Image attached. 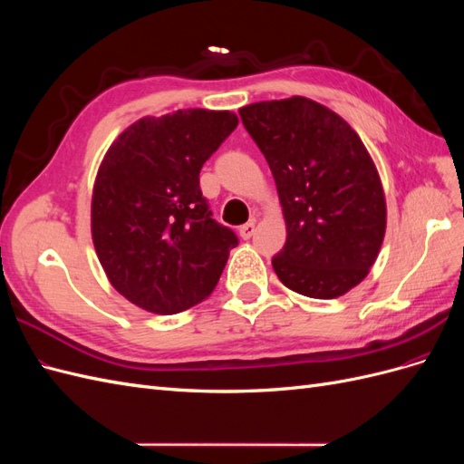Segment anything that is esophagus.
<instances>
[{
	"mask_svg": "<svg viewBox=\"0 0 464 464\" xmlns=\"http://www.w3.org/2000/svg\"><path fill=\"white\" fill-rule=\"evenodd\" d=\"M254 232H256V218H251L249 222L244 224V227H240V236L244 240H249V237L254 236Z\"/></svg>",
	"mask_w": 464,
	"mask_h": 464,
	"instance_id": "1",
	"label": "esophagus"
}]
</instances>
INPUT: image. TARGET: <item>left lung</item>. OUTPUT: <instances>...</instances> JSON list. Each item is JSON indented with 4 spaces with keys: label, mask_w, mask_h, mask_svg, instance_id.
I'll return each instance as SVG.
<instances>
[{
    "label": "left lung",
    "mask_w": 464,
    "mask_h": 464,
    "mask_svg": "<svg viewBox=\"0 0 464 464\" xmlns=\"http://www.w3.org/2000/svg\"><path fill=\"white\" fill-rule=\"evenodd\" d=\"M240 116L269 162L286 222L276 276L307 298L343 296L368 276L387 227L366 145L336 111L305 96L247 104Z\"/></svg>",
    "instance_id": "left-lung-1"
}]
</instances>
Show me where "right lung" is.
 Instances as JSON below:
<instances>
[{"label": "right lung", "mask_w": 464, "mask_h": 464, "mask_svg": "<svg viewBox=\"0 0 464 464\" xmlns=\"http://www.w3.org/2000/svg\"><path fill=\"white\" fill-rule=\"evenodd\" d=\"M236 125L230 110L145 116L104 154L91 201L92 244L110 285L145 312L172 315L203 302L237 246L199 188L205 160Z\"/></svg>", "instance_id": "add662e5"}]
</instances>
